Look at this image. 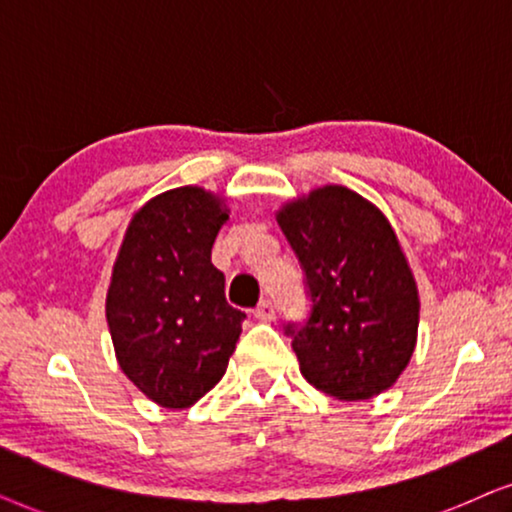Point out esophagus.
Here are the masks:
<instances>
[{
  "label": "esophagus",
  "instance_id": "esophagus-1",
  "mask_svg": "<svg viewBox=\"0 0 512 512\" xmlns=\"http://www.w3.org/2000/svg\"><path fill=\"white\" fill-rule=\"evenodd\" d=\"M255 318L264 320V323H269V320L276 318V309H274V304H271V299H262V302L257 304Z\"/></svg>",
  "mask_w": 512,
  "mask_h": 512
}]
</instances>
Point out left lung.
I'll list each match as a JSON object with an SVG mask.
<instances>
[{"label":"left lung","instance_id":"8db88e82","mask_svg":"<svg viewBox=\"0 0 512 512\" xmlns=\"http://www.w3.org/2000/svg\"><path fill=\"white\" fill-rule=\"evenodd\" d=\"M311 295L304 327L288 325L299 370L337 400L391 388L410 363L419 290L388 217L365 196L325 185L276 210Z\"/></svg>","mask_w":512,"mask_h":512}]
</instances>
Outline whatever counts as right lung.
I'll return each instance as SVG.
<instances>
[{
	"instance_id": "obj_1",
	"label": "right lung",
	"mask_w": 512,
	"mask_h": 512,
	"mask_svg": "<svg viewBox=\"0 0 512 512\" xmlns=\"http://www.w3.org/2000/svg\"><path fill=\"white\" fill-rule=\"evenodd\" d=\"M227 199L168 189L135 210L112 267L105 316L119 367L166 410H187L227 372L245 313L210 262Z\"/></svg>"
}]
</instances>
